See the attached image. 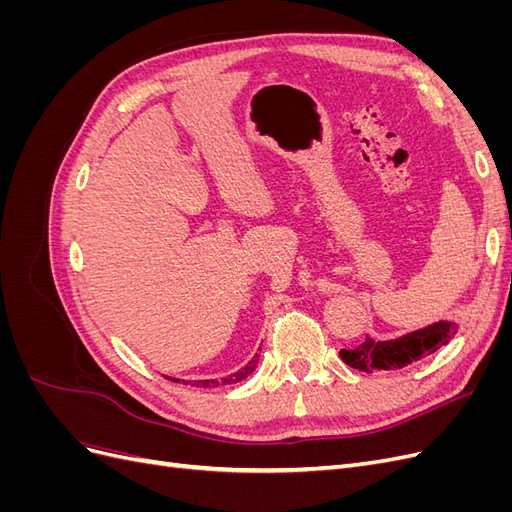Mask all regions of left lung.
Masks as SVG:
<instances>
[{
  "label": "left lung",
  "mask_w": 512,
  "mask_h": 512,
  "mask_svg": "<svg viewBox=\"0 0 512 512\" xmlns=\"http://www.w3.org/2000/svg\"><path fill=\"white\" fill-rule=\"evenodd\" d=\"M457 331L459 324L455 320H440L395 339H371L367 335L363 344L352 350H339V356L346 365L365 371V374L401 369L438 352L451 342Z\"/></svg>",
  "instance_id": "8db88e82"
}]
</instances>
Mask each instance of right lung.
<instances>
[{"label":"right lung","instance_id":"right-lung-1","mask_svg":"<svg viewBox=\"0 0 512 512\" xmlns=\"http://www.w3.org/2000/svg\"><path fill=\"white\" fill-rule=\"evenodd\" d=\"M258 359H260V354H254L252 361L247 363L245 367H241L239 371H235V374H230V376H226V378H222V380H194V386H203V389H211V386H218V384H235V382H241V380H245V378L250 376L252 371L256 369ZM177 382H179V380H177Z\"/></svg>","mask_w":512,"mask_h":512}]
</instances>
